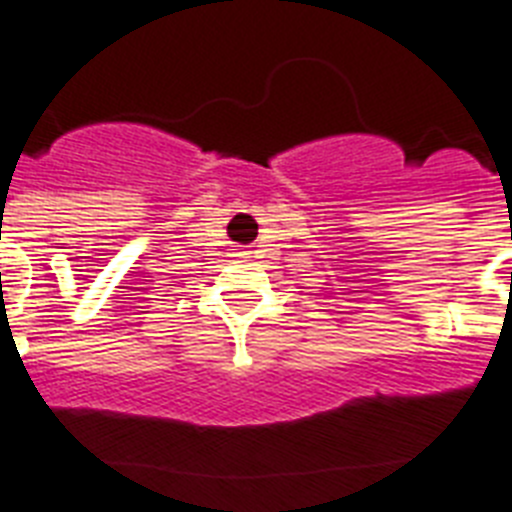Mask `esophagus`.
<instances>
[{
    "mask_svg": "<svg viewBox=\"0 0 512 512\" xmlns=\"http://www.w3.org/2000/svg\"><path fill=\"white\" fill-rule=\"evenodd\" d=\"M236 255H249V252H236Z\"/></svg>",
    "mask_w": 512,
    "mask_h": 512,
    "instance_id": "esophagus-1",
    "label": "esophagus"
}]
</instances>
